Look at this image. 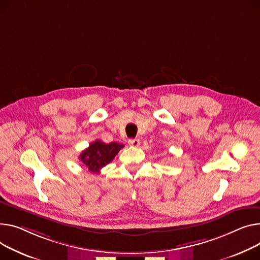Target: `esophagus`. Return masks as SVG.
<instances>
[{"instance_id":"34e87169","label":"esophagus","mask_w":260,"mask_h":260,"mask_svg":"<svg viewBox=\"0 0 260 260\" xmlns=\"http://www.w3.org/2000/svg\"><path fill=\"white\" fill-rule=\"evenodd\" d=\"M128 144L131 146H134V147H138L140 145V140L139 139H129L128 140Z\"/></svg>"}]
</instances>
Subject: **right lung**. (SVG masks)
I'll return each instance as SVG.
<instances>
[{
  "label": "right lung",
  "mask_w": 260,
  "mask_h": 260,
  "mask_svg": "<svg viewBox=\"0 0 260 260\" xmlns=\"http://www.w3.org/2000/svg\"><path fill=\"white\" fill-rule=\"evenodd\" d=\"M122 147H124V145L116 142L107 144L96 140L80 153L79 160L91 172L99 174L100 169L111 163L115 158V155Z\"/></svg>",
  "instance_id": "obj_1"
}]
</instances>
